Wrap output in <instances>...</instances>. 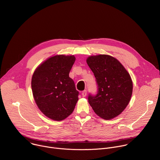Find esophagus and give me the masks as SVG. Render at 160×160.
I'll list each match as a JSON object with an SVG mask.
<instances>
[{
	"mask_svg": "<svg viewBox=\"0 0 160 160\" xmlns=\"http://www.w3.org/2000/svg\"><path fill=\"white\" fill-rule=\"evenodd\" d=\"M82 96H83V98H85V97L86 96V95H87V90H84L83 91H82Z\"/></svg>",
	"mask_w": 160,
	"mask_h": 160,
	"instance_id": "1",
	"label": "esophagus"
}]
</instances>
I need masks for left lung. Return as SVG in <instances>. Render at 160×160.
Here are the masks:
<instances>
[{"label":"left lung","mask_w":160,"mask_h":160,"mask_svg":"<svg viewBox=\"0 0 160 160\" xmlns=\"http://www.w3.org/2000/svg\"><path fill=\"white\" fill-rule=\"evenodd\" d=\"M87 63L96 78L98 91L89 95L88 103L96 114L105 120L118 116L128 104L133 83L130 74L121 62L111 56H91Z\"/></svg>","instance_id":"obj_1"}]
</instances>
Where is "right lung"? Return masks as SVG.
<instances>
[{
  "mask_svg": "<svg viewBox=\"0 0 160 160\" xmlns=\"http://www.w3.org/2000/svg\"><path fill=\"white\" fill-rule=\"evenodd\" d=\"M75 61L72 56L56 55L40 64L32 78L34 100L49 118L61 121L73 112L79 92L69 73Z\"/></svg>",
  "mask_w": 160,
  "mask_h": 160,
  "instance_id": "add662e5",
  "label": "right lung"
}]
</instances>
